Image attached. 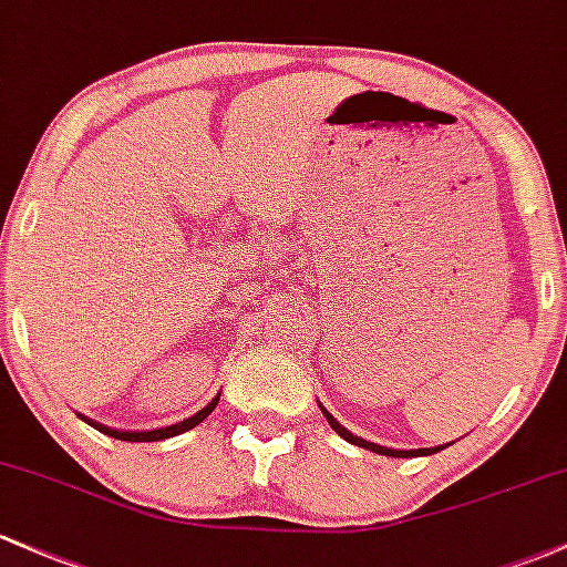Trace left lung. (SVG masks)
I'll return each instance as SVG.
<instances>
[{
    "label": "left lung",
    "mask_w": 567,
    "mask_h": 567,
    "mask_svg": "<svg viewBox=\"0 0 567 567\" xmlns=\"http://www.w3.org/2000/svg\"><path fill=\"white\" fill-rule=\"evenodd\" d=\"M322 414H326L328 425H331L333 431L341 435V439L350 441V444H354V446H363V450L377 452V455H388V457H422V455H433V452L444 450V446H431V450H390V446H379V444H374V441H365V439H360V435H352L350 431H347V427H341L339 422H336L333 416L326 412V409H322Z\"/></svg>",
    "instance_id": "1"
}]
</instances>
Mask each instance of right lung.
Segmentation results:
<instances>
[{"label": "right lung", "mask_w": 567, "mask_h": 567, "mask_svg": "<svg viewBox=\"0 0 567 567\" xmlns=\"http://www.w3.org/2000/svg\"><path fill=\"white\" fill-rule=\"evenodd\" d=\"M217 401H220V395H215L213 401H209L207 406L202 409V412H196L193 416H188V420L174 422V425H166V427H153V431H115V427L102 425V422H93V420H89V416H83V414H80V420L89 422V425H91V427H96L99 433L112 435V439H121V441H161V439H172V435H179V433L190 431V427H196L198 422L207 420V416L215 412Z\"/></svg>", "instance_id": "add662e5"}]
</instances>
